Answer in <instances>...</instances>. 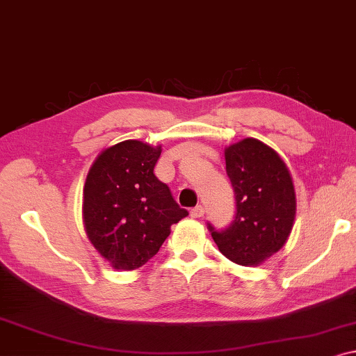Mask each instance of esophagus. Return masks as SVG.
<instances>
[{
    "instance_id": "34e87169",
    "label": "esophagus",
    "mask_w": 356,
    "mask_h": 356,
    "mask_svg": "<svg viewBox=\"0 0 356 356\" xmlns=\"http://www.w3.org/2000/svg\"><path fill=\"white\" fill-rule=\"evenodd\" d=\"M204 214V208L201 204H196L195 208H192V211H190V216L195 217V219H200V217H203Z\"/></svg>"
}]
</instances>
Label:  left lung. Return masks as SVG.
Returning a JSON list of instances; mask_svg holds the SVG:
<instances>
[{"label":"left lung","instance_id":"8db88e82","mask_svg":"<svg viewBox=\"0 0 356 356\" xmlns=\"http://www.w3.org/2000/svg\"><path fill=\"white\" fill-rule=\"evenodd\" d=\"M225 169L235 192V217L224 230L209 222L208 229L227 259L257 265L283 248L293 229V179L278 153L256 139L227 148Z\"/></svg>","mask_w":356,"mask_h":356}]
</instances>
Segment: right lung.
<instances>
[{
  "mask_svg": "<svg viewBox=\"0 0 356 356\" xmlns=\"http://www.w3.org/2000/svg\"><path fill=\"white\" fill-rule=\"evenodd\" d=\"M161 147L124 140L104 150L84 184L83 219L89 240L120 270H134L160 251L171 225L188 216L155 176Z\"/></svg>",
  "mask_w": 356,
  "mask_h": 356,
  "instance_id": "right-lung-1",
  "label": "right lung"
}]
</instances>
